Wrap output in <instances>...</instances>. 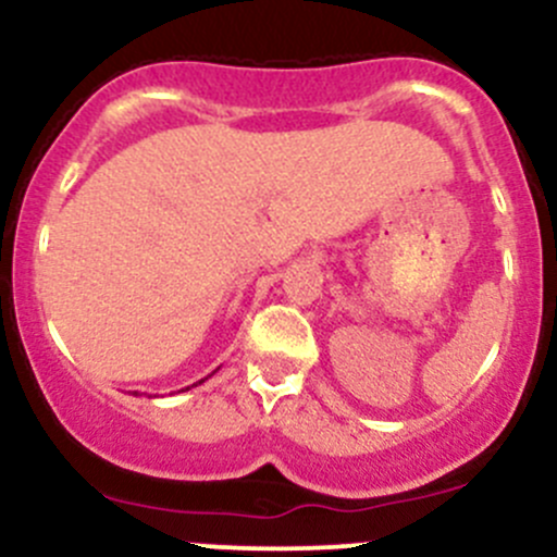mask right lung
<instances>
[{
  "mask_svg": "<svg viewBox=\"0 0 557 557\" xmlns=\"http://www.w3.org/2000/svg\"><path fill=\"white\" fill-rule=\"evenodd\" d=\"M212 374H215V372H212ZM207 380V377H205ZM205 380H199V383H194V385H201V383H205ZM194 385H188V387H194ZM188 387H185V391H188ZM134 396H137V391H134Z\"/></svg>",
  "mask_w": 557,
  "mask_h": 557,
  "instance_id": "1",
  "label": "right lung"
}]
</instances>
